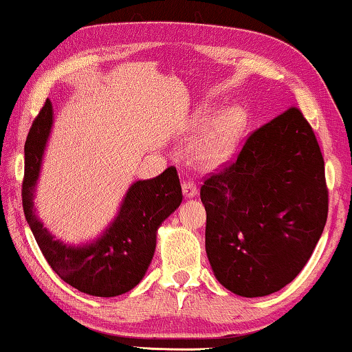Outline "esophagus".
Segmentation results:
<instances>
[{
	"mask_svg": "<svg viewBox=\"0 0 352 352\" xmlns=\"http://www.w3.org/2000/svg\"><path fill=\"white\" fill-rule=\"evenodd\" d=\"M197 186L193 184L192 181H184L182 182V193H184L186 198H193L197 195Z\"/></svg>",
	"mask_w": 352,
	"mask_h": 352,
	"instance_id": "1",
	"label": "esophagus"
}]
</instances>
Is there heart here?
Segmentation results:
<instances>
[{
    "instance_id": "obj_1",
    "label": "heart",
    "mask_w": 352,
    "mask_h": 352,
    "mask_svg": "<svg viewBox=\"0 0 352 352\" xmlns=\"http://www.w3.org/2000/svg\"><path fill=\"white\" fill-rule=\"evenodd\" d=\"M246 116L238 108L219 116L208 133L193 147V159L197 164L208 168L223 164L235 149Z\"/></svg>"
}]
</instances>
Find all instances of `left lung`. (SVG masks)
Returning <instances> with one entry per match:
<instances>
[{
  "mask_svg": "<svg viewBox=\"0 0 352 352\" xmlns=\"http://www.w3.org/2000/svg\"><path fill=\"white\" fill-rule=\"evenodd\" d=\"M206 254L214 276L241 297H263L295 279L329 211L324 159L297 108L254 131L236 160L205 181Z\"/></svg>",
  "mask_w": 352,
  "mask_h": 352,
  "instance_id": "1",
  "label": "left lung"
}]
</instances>
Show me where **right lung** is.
<instances>
[{
	"label": "right lung",
	"mask_w": 352,
	"mask_h": 352,
	"mask_svg": "<svg viewBox=\"0 0 352 352\" xmlns=\"http://www.w3.org/2000/svg\"><path fill=\"white\" fill-rule=\"evenodd\" d=\"M54 124L50 100L34 119L25 141L22 203L27 222L50 268L66 284L95 297H116L138 286L155 252L157 230L179 208L182 190L175 166L129 187L114 221L94 241L66 244L34 212V192Z\"/></svg>",
	"instance_id": "add662e5"
}]
</instances>
